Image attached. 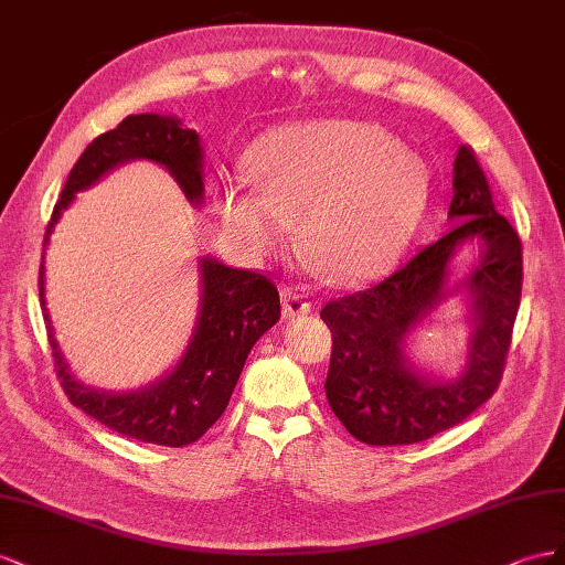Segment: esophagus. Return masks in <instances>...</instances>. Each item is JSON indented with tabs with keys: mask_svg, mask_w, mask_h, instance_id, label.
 <instances>
[{
	"mask_svg": "<svg viewBox=\"0 0 565 565\" xmlns=\"http://www.w3.org/2000/svg\"><path fill=\"white\" fill-rule=\"evenodd\" d=\"M281 310H284V317H298V315H305L312 310V302L308 300V296H305L300 288L296 286H286L281 291Z\"/></svg>",
	"mask_w": 565,
	"mask_h": 565,
	"instance_id": "obj_1",
	"label": "esophagus"
}]
</instances>
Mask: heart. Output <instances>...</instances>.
I'll use <instances>...</instances> for the list:
<instances>
[{
	"label": "heart",
	"instance_id": "1",
	"mask_svg": "<svg viewBox=\"0 0 565 565\" xmlns=\"http://www.w3.org/2000/svg\"><path fill=\"white\" fill-rule=\"evenodd\" d=\"M248 170L255 191L227 186L217 196L224 234L250 255H269L305 217V248L335 281L388 267L428 203L424 160L362 120L279 127L253 149Z\"/></svg>",
	"mask_w": 565,
	"mask_h": 565
}]
</instances>
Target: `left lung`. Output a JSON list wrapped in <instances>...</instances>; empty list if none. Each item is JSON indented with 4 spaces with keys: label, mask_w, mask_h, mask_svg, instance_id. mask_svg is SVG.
<instances>
[{
    "label": "left lung",
    "mask_w": 565,
    "mask_h": 565,
    "mask_svg": "<svg viewBox=\"0 0 565 565\" xmlns=\"http://www.w3.org/2000/svg\"><path fill=\"white\" fill-rule=\"evenodd\" d=\"M452 186V230L391 277L329 300L319 312L333 338L324 383L329 405L364 445L424 443L471 416L502 381L521 305L523 246L509 220L494 211L488 177L471 147L457 153ZM463 243H478L483 253L467 282L475 308L472 360L455 384H433L408 366L401 341L441 299L446 265Z\"/></svg>",
    "instance_id": "left-lung-1"
}]
</instances>
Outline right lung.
Segmentation results:
<instances>
[{
	"label": "right lung",
	"mask_w": 565,
	"mask_h": 565,
	"mask_svg": "<svg viewBox=\"0 0 565 565\" xmlns=\"http://www.w3.org/2000/svg\"><path fill=\"white\" fill-rule=\"evenodd\" d=\"M135 158L166 166L191 203L203 199L199 135L182 127L180 120L156 113L127 116L116 130L96 137L77 158L46 224L44 246L50 244L54 224L63 207L71 205L75 191L87 189L110 168ZM201 263L203 298L196 333L180 364L166 379L137 393L110 395L77 383L68 374L54 341L50 315L44 312L56 376L75 407L125 438L163 447L196 443L217 422L230 405L250 348L267 329L277 324L281 305L277 286L265 274L234 269L211 257ZM38 284L44 310V265H40Z\"/></svg>",
	"instance_id": "add662e5"
}]
</instances>
